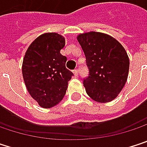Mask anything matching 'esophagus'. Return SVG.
Segmentation results:
<instances>
[{"instance_id": "34e87169", "label": "esophagus", "mask_w": 147, "mask_h": 147, "mask_svg": "<svg viewBox=\"0 0 147 147\" xmlns=\"http://www.w3.org/2000/svg\"><path fill=\"white\" fill-rule=\"evenodd\" d=\"M73 73L75 75V76H78V73H79V70L78 69H76L73 71Z\"/></svg>"}]
</instances>
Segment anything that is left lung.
Returning a JSON list of instances; mask_svg holds the SVG:
<instances>
[{
	"mask_svg": "<svg viewBox=\"0 0 147 147\" xmlns=\"http://www.w3.org/2000/svg\"><path fill=\"white\" fill-rule=\"evenodd\" d=\"M77 40L88 69V76L83 79L87 94L97 102L113 100L129 75V59L125 49L116 39L100 32L80 34Z\"/></svg>",
	"mask_w": 147,
	"mask_h": 147,
	"instance_id": "obj_1",
	"label": "left lung"
}]
</instances>
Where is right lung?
<instances>
[{"mask_svg": "<svg viewBox=\"0 0 147 147\" xmlns=\"http://www.w3.org/2000/svg\"><path fill=\"white\" fill-rule=\"evenodd\" d=\"M65 38L57 33L38 36L27 49L22 65L25 86L31 97L43 108L60 102L73 73L66 69L67 58L60 53Z\"/></svg>", "mask_w": 147, "mask_h": 147, "instance_id": "1", "label": "right lung"}]
</instances>
